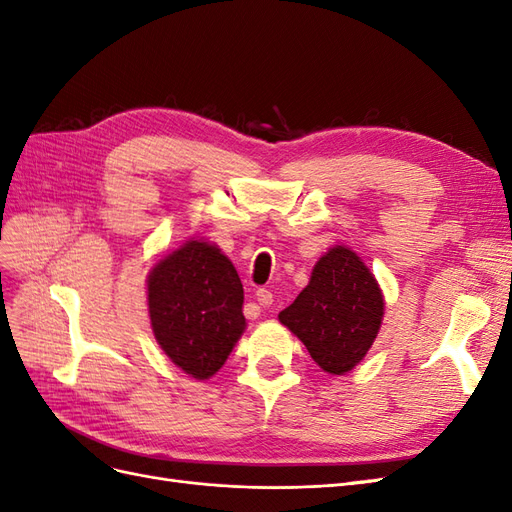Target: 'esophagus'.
I'll return each instance as SVG.
<instances>
[{
    "mask_svg": "<svg viewBox=\"0 0 512 512\" xmlns=\"http://www.w3.org/2000/svg\"><path fill=\"white\" fill-rule=\"evenodd\" d=\"M256 301H258V305H262V307H269V305L273 303V294H271V290H267V288H258V290H256Z\"/></svg>",
    "mask_w": 512,
    "mask_h": 512,
    "instance_id": "34e87169",
    "label": "esophagus"
}]
</instances>
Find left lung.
Returning <instances> with one entry per match:
<instances>
[{
  "instance_id": "obj_1",
  "label": "left lung",
  "mask_w": 512,
  "mask_h": 512,
  "mask_svg": "<svg viewBox=\"0 0 512 512\" xmlns=\"http://www.w3.org/2000/svg\"><path fill=\"white\" fill-rule=\"evenodd\" d=\"M320 369L344 376L374 346L384 318V294L361 256L333 245L312 269L309 284L280 312Z\"/></svg>"
}]
</instances>
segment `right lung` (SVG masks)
<instances>
[{
  "instance_id": "right-lung-1",
  "label": "right lung",
  "mask_w": 512,
  "mask_h": 512,
  "mask_svg": "<svg viewBox=\"0 0 512 512\" xmlns=\"http://www.w3.org/2000/svg\"><path fill=\"white\" fill-rule=\"evenodd\" d=\"M147 307L158 346L194 380L218 374L247 327L239 273L207 239L192 237L151 267Z\"/></svg>"
}]
</instances>
